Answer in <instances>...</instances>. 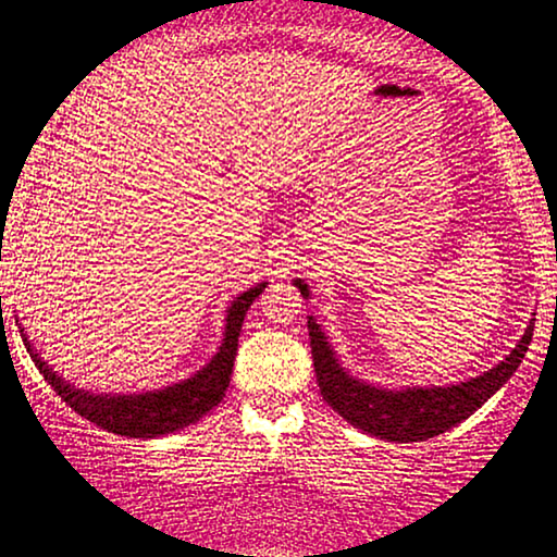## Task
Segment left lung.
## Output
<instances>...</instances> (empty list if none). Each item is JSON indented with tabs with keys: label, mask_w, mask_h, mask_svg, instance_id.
Here are the masks:
<instances>
[{
	"label": "left lung",
	"mask_w": 557,
	"mask_h": 557,
	"mask_svg": "<svg viewBox=\"0 0 557 557\" xmlns=\"http://www.w3.org/2000/svg\"><path fill=\"white\" fill-rule=\"evenodd\" d=\"M295 287H298L302 298H308V285H302V280H295ZM532 331H535V318H532L520 344L511 348L507 359L476 376V380L454 384V387H412L395 392L376 389L372 384L348 376L338 367L321 325L313 321V315L308 318L310 354H313L318 387H321L325 403L341 418L364 430V433L397 443L428 441L433 435L446 433L448 428L458 425V422L476 412L522 364L532 341Z\"/></svg>",
	"instance_id": "obj_1"
}]
</instances>
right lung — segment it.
<instances>
[{
  "mask_svg": "<svg viewBox=\"0 0 557 557\" xmlns=\"http://www.w3.org/2000/svg\"><path fill=\"white\" fill-rule=\"evenodd\" d=\"M264 285L249 287L247 293H242L239 298L232 302L226 315V333L224 344H221L219 354L206 364L201 372L193 374L190 380L173 387L158 389V392H145V395H88V392L73 389L69 382H63L46 361L40 359V354L33 351L27 338L25 346L29 351V359L35 361V367L40 369V374L46 376V382L58 392V397L65 405H71L81 418L96 422V425L109 430V433L127 435V438H158V435L173 433L190 422L201 420L206 412L213 410L228 387L232 380V369L236 359V348H239V333L244 315L259 293L264 290Z\"/></svg>",
  "mask_w": 557,
  "mask_h": 557,
  "instance_id": "right-lung-1",
  "label": "right lung"
}]
</instances>
